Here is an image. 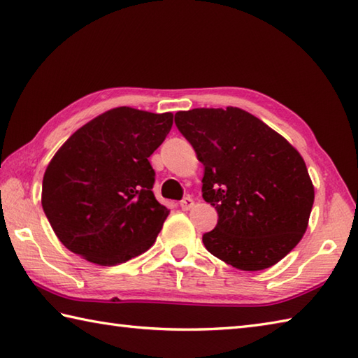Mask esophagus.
<instances>
[{
  "label": "esophagus",
  "instance_id": "34e87169",
  "mask_svg": "<svg viewBox=\"0 0 358 358\" xmlns=\"http://www.w3.org/2000/svg\"><path fill=\"white\" fill-rule=\"evenodd\" d=\"M193 206H194V201L192 198H185V199L180 201V208L185 210V211L187 210H192Z\"/></svg>",
  "mask_w": 358,
  "mask_h": 358
}]
</instances>
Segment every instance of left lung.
Listing matches in <instances>:
<instances>
[{"label": "left lung", "instance_id": "obj_1", "mask_svg": "<svg viewBox=\"0 0 358 358\" xmlns=\"http://www.w3.org/2000/svg\"><path fill=\"white\" fill-rule=\"evenodd\" d=\"M174 122L206 166L202 198L217 211L207 250L239 271H264L300 243L315 199L304 159L241 108L179 111Z\"/></svg>", "mask_w": 358, "mask_h": 358}]
</instances>
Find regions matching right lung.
<instances>
[{
  "label": "right lung",
  "instance_id": "right-lung-1",
  "mask_svg": "<svg viewBox=\"0 0 358 358\" xmlns=\"http://www.w3.org/2000/svg\"><path fill=\"white\" fill-rule=\"evenodd\" d=\"M173 114L113 108L78 128L43 176L41 206L62 244L99 266L147 252L170 215L152 193L148 157Z\"/></svg>",
  "mask_w": 358,
  "mask_h": 358
}]
</instances>
